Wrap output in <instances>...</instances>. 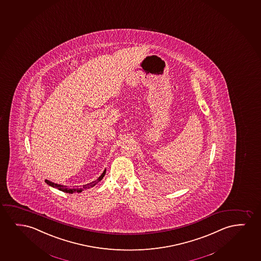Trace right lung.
<instances>
[{
  "mask_svg": "<svg viewBox=\"0 0 261 261\" xmlns=\"http://www.w3.org/2000/svg\"><path fill=\"white\" fill-rule=\"evenodd\" d=\"M106 174V170H104L103 173L101 174L100 177L95 180V181H93V182H90V184H87L86 186H73V187H68V186H61V185H57V184H54V182H50V181H48V180H45V182H47V185H49L50 186H53V187H55V188H58V189L60 190V191H62V192H65V193H73L76 192V193H81L85 189H88V188H91V187H93V186H95L96 184L100 182L101 179L103 178L104 175Z\"/></svg>",
  "mask_w": 261,
  "mask_h": 261,
  "instance_id": "add662e5",
  "label": "right lung"
}]
</instances>
